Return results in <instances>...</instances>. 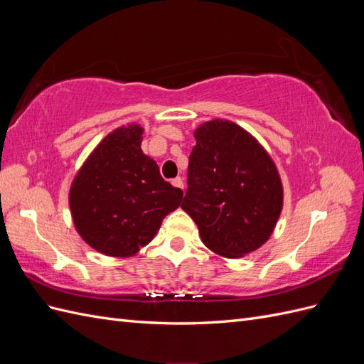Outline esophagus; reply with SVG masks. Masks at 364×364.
I'll list each match as a JSON object with an SVG mask.
<instances>
[{"label": "esophagus", "mask_w": 364, "mask_h": 364, "mask_svg": "<svg viewBox=\"0 0 364 364\" xmlns=\"http://www.w3.org/2000/svg\"><path fill=\"white\" fill-rule=\"evenodd\" d=\"M171 183H173V186H176V188L183 190V181H182L181 178H174V179L171 181Z\"/></svg>", "instance_id": "34e87169"}]
</instances>
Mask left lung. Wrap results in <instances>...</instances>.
I'll return each instance as SVG.
<instances>
[{
  "instance_id": "left-lung-1",
  "label": "left lung",
  "mask_w": 364,
  "mask_h": 364,
  "mask_svg": "<svg viewBox=\"0 0 364 364\" xmlns=\"http://www.w3.org/2000/svg\"><path fill=\"white\" fill-rule=\"evenodd\" d=\"M188 188L181 208L217 255L241 258L270 238L282 211L277 165L259 142L228 119L194 130Z\"/></svg>"
}]
</instances>
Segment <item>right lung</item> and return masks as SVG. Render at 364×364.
Returning <instances> with one entry per match:
<instances>
[{
	"instance_id": "add662e5",
	"label": "right lung",
	"mask_w": 364,
	"mask_h": 364,
	"mask_svg": "<svg viewBox=\"0 0 364 364\" xmlns=\"http://www.w3.org/2000/svg\"><path fill=\"white\" fill-rule=\"evenodd\" d=\"M138 124L118 127L75 174L70 208L77 232L107 257H132L155 238L183 191L162 179L158 164L141 150Z\"/></svg>"
}]
</instances>
